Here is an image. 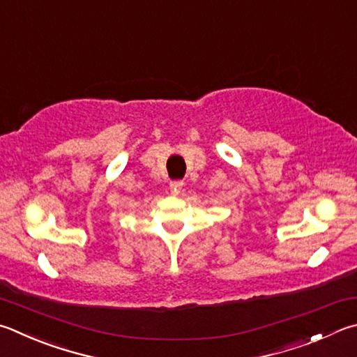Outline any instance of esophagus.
Masks as SVG:
<instances>
[{
    "instance_id": "1",
    "label": "esophagus",
    "mask_w": 357,
    "mask_h": 357,
    "mask_svg": "<svg viewBox=\"0 0 357 357\" xmlns=\"http://www.w3.org/2000/svg\"><path fill=\"white\" fill-rule=\"evenodd\" d=\"M183 185H184L183 181H170V192L173 195H178L181 189H183Z\"/></svg>"
}]
</instances>
